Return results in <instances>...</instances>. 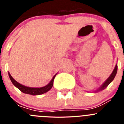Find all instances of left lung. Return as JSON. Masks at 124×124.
<instances>
[{
    "instance_id": "left-lung-1",
    "label": "left lung",
    "mask_w": 124,
    "mask_h": 124,
    "mask_svg": "<svg viewBox=\"0 0 124 124\" xmlns=\"http://www.w3.org/2000/svg\"><path fill=\"white\" fill-rule=\"evenodd\" d=\"M117 65L116 64V67H115L113 72L112 73V74H110V76L108 78V79H107L106 81H105V83H104L102 85L101 87H99V89H98L97 91H102V90H103V89H106V87H107V86H108V85H109V84H110V83H111V82L114 80V79L115 76H116V73H117Z\"/></svg>"
}]
</instances>
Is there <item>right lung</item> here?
I'll list each match as a JSON object with an SVG mask.
<instances>
[{
  "label": "right lung",
  "mask_w": 124,
  "mask_h": 124,
  "mask_svg": "<svg viewBox=\"0 0 124 124\" xmlns=\"http://www.w3.org/2000/svg\"><path fill=\"white\" fill-rule=\"evenodd\" d=\"M8 76H9L10 79L11 81L13 83V84L15 86H16L20 91H22L23 93H25V94H28L33 95L34 96V95L42 94H44V93H46L49 90H50L51 87H53V81H54V79L55 78L56 75H54L53 76V79H51V81L50 82V83L48 84H47L46 86H44V87H40V88H37V87H29L23 86L22 84H20L18 82L16 81L12 77V76L10 75V74L9 73H8Z\"/></svg>",
  "instance_id": "1"
}]
</instances>
